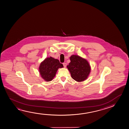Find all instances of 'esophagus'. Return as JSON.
Listing matches in <instances>:
<instances>
[{"label": "esophagus", "instance_id": "34e87169", "mask_svg": "<svg viewBox=\"0 0 129 129\" xmlns=\"http://www.w3.org/2000/svg\"><path fill=\"white\" fill-rule=\"evenodd\" d=\"M63 65L64 68H66V67H67V63H63Z\"/></svg>", "mask_w": 129, "mask_h": 129}]
</instances>
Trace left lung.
<instances>
[{"instance_id":"obj_1","label":"left lung","mask_w":129,"mask_h":129,"mask_svg":"<svg viewBox=\"0 0 129 129\" xmlns=\"http://www.w3.org/2000/svg\"><path fill=\"white\" fill-rule=\"evenodd\" d=\"M70 62L67 66L73 79L77 82L86 80L91 72V67L88 61L77 55H72Z\"/></svg>"}]
</instances>
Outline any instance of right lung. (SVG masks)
<instances>
[{"label":"right lung","instance_id":"add662e5","mask_svg":"<svg viewBox=\"0 0 129 129\" xmlns=\"http://www.w3.org/2000/svg\"><path fill=\"white\" fill-rule=\"evenodd\" d=\"M63 68L58 59L53 57H47L40 64L39 71L41 77L45 81L49 82L53 80L59 68Z\"/></svg>","mask_w":129,"mask_h":129}]
</instances>
